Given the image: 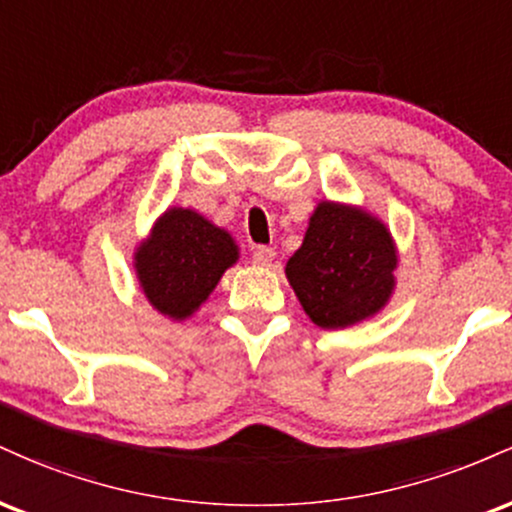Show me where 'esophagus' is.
Wrapping results in <instances>:
<instances>
[{
  "label": "esophagus",
  "instance_id": "esophagus-1",
  "mask_svg": "<svg viewBox=\"0 0 512 512\" xmlns=\"http://www.w3.org/2000/svg\"><path fill=\"white\" fill-rule=\"evenodd\" d=\"M274 257V248H267V245H257V248L252 250V262H255L257 267H269V264L274 262Z\"/></svg>",
  "mask_w": 512,
  "mask_h": 512
}]
</instances>
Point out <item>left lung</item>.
I'll list each match as a JSON object with an SVG mask.
<instances>
[{
	"instance_id": "8db88e82",
	"label": "left lung",
	"mask_w": 512,
	"mask_h": 512,
	"mask_svg": "<svg viewBox=\"0 0 512 512\" xmlns=\"http://www.w3.org/2000/svg\"><path fill=\"white\" fill-rule=\"evenodd\" d=\"M397 250L383 221L346 204L320 202L286 276L310 320L322 330L375 315L395 289Z\"/></svg>"
}]
</instances>
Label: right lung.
<instances>
[{
  "instance_id": "obj_1",
  "label": "right lung",
  "mask_w": 512,
  "mask_h": 512,
  "mask_svg": "<svg viewBox=\"0 0 512 512\" xmlns=\"http://www.w3.org/2000/svg\"><path fill=\"white\" fill-rule=\"evenodd\" d=\"M238 260L226 231L192 209H168L134 255L139 284L158 313L185 320Z\"/></svg>"
}]
</instances>
